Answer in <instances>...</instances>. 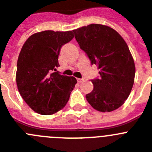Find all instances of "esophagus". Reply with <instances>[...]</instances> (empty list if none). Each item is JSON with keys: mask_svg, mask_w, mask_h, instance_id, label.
<instances>
[{"mask_svg": "<svg viewBox=\"0 0 152 152\" xmlns=\"http://www.w3.org/2000/svg\"><path fill=\"white\" fill-rule=\"evenodd\" d=\"M84 81V79H77V82L78 83H82V82Z\"/></svg>", "mask_w": 152, "mask_h": 152, "instance_id": "esophagus-1", "label": "esophagus"}]
</instances>
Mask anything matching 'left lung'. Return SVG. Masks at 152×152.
<instances>
[{
  "instance_id": "8db88e82",
  "label": "left lung",
  "mask_w": 152,
  "mask_h": 152,
  "mask_svg": "<svg viewBox=\"0 0 152 152\" xmlns=\"http://www.w3.org/2000/svg\"><path fill=\"white\" fill-rule=\"evenodd\" d=\"M73 32L91 64L100 69L99 79L91 80L94 88L86 100L98 111L119 108L130 94L136 73L128 45L117 31L101 24H90Z\"/></svg>"
}]
</instances>
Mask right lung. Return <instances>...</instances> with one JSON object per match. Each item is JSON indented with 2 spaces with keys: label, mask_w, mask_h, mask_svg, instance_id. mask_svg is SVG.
I'll return each instance as SVG.
<instances>
[{
  "label": "right lung",
  "mask_w": 152,
  "mask_h": 152,
  "mask_svg": "<svg viewBox=\"0 0 152 152\" xmlns=\"http://www.w3.org/2000/svg\"><path fill=\"white\" fill-rule=\"evenodd\" d=\"M73 31L47 30L26 41L17 61V88L35 112L50 115L63 109L77 83L76 78L61 75L58 57L62 46L73 39Z\"/></svg>",
  "instance_id": "right-lung-1"
}]
</instances>
